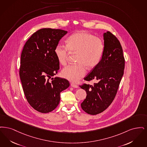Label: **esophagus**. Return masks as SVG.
I'll list each match as a JSON object with an SVG mask.
<instances>
[{
	"label": "esophagus",
	"mask_w": 147,
	"mask_h": 147,
	"mask_svg": "<svg viewBox=\"0 0 147 147\" xmlns=\"http://www.w3.org/2000/svg\"><path fill=\"white\" fill-rule=\"evenodd\" d=\"M71 87H74V88H78V86L76 84H75V83H71Z\"/></svg>",
	"instance_id": "obj_1"
}]
</instances>
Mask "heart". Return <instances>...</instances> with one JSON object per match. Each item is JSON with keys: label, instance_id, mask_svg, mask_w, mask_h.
<instances>
[{"label": "heart", "instance_id": "1", "mask_svg": "<svg viewBox=\"0 0 147 147\" xmlns=\"http://www.w3.org/2000/svg\"><path fill=\"white\" fill-rule=\"evenodd\" d=\"M66 45L58 44L54 53L58 61L65 65L68 61L69 51L77 53L76 65L64 67L62 75L71 82H77L86 74V66L92 69L99 64L102 59L104 45L102 40L86 32H77L71 35Z\"/></svg>", "mask_w": 147, "mask_h": 147}]
</instances>
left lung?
<instances>
[{
  "instance_id": "left-lung-1",
  "label": "left lung",
  "mask_w": 147,
  "mask_h": 147,
  "mask_svg": "<svg viewBox=\"0 0 147 147\" xmlns=\"http://www.w3.org/2000/svg\"><path fill=\"white\" fill-rule=\"evenodd\" d=\"M104 51L100 62L84 80H96L93 85L83 84L80 87L87 93L81 106L90 115L101 113L113 102L123 75L125 59L119 40L110 32L103 34Z\"/></svg>"
}]
</instances>
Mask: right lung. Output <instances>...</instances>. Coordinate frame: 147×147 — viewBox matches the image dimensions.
<instances>
[{
	"label": "right lung",
	"mask_w": 147,
	"mask_h": 147,
	"mask_svg": "<svg viewBox=\"0 0 147 147\" xmlns=\"http://www.w3.org/2000/svg\"><path fill=\"white\" fill-rule=\"evenodd\" d=\"M67 33L59 29H40L26 42L21 53L20 77L25 96L32 108L42 113L56 108L60 93L70 86L67 80L52 77L59 70L54 49Z\"/></svg>",
	"instance_id": "obj_1"
}]
</instances>
